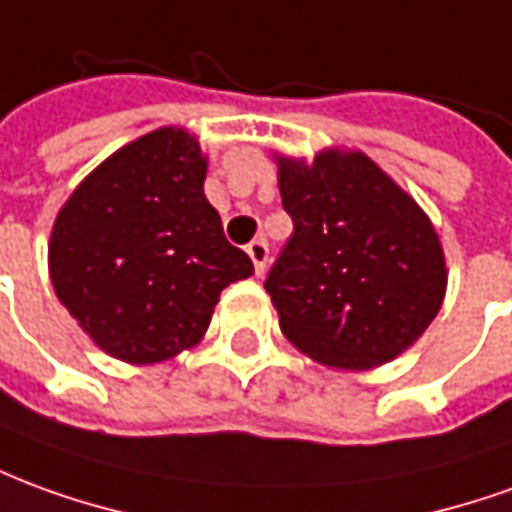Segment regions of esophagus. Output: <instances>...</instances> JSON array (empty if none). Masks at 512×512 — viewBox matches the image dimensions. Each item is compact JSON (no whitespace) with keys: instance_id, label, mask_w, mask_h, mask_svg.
<instances>
[{"instance_id":"obj_1","label":"esophagus","mask_w":512,"mask_h":512,"mask_svg":"<svg viewBox=\"0 0 512 512\" xmlns=\"http://www.w3.org/2000/svg\"><path fill=\"white\" fill-rule=\"evenodd\" d=\"M246 252H249V257H252V263H255L257 274H263V271H266V263H268L266 238H255L252 244L246 246Z\"/></svg>"}]
</instances>
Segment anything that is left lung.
<instances>
[{
    "mask_svg": "<svg viewBox=\"0 0 512 512\" xmlns=\"http://www.w3.org/2000/svg\"><path fill=\"white\" fill-rule=\"evenodd\" d=\"M293 232L266 277L282 335L318 363L363 371L438 316L446 263L430 219L363 152L280 157Z\"/></svg>",
    "mask_w": 512,
    "mask_h": 512,
    "instance_id": "obj_1",
    "label": "left lung"
}]
</instances>
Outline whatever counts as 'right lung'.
I'll list each match as a JSON object with an SVG mask.
<instances>
[{
	"label": "right lung",
	"instance_id": "right-lung-1",
	"mask_svg": "<svg viewBox=\"0 0 512 512\" xmlns=\"http://www.w3.org/2000/svg\"><path fill=\"white\" fill-rule=\"evenodd\" d=\"M207 160L163 127L119 149L57 213L49 277L99 349L160 363L205 335L219 293L255 266L205 196Z\"/></svg>",
	"mask_w": 512,
	"mask_h": 512
}]
</instances>
